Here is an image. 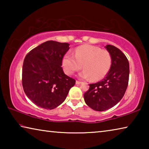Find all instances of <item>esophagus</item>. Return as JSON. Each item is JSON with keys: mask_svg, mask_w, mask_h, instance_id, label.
Segmentation results:
<instances>
[{"mask_svg": "<svg viewBox=\"0 0 149 149\" xmlns=\"http://www.w3.org/2000/svg\"><path fill=\"white\" fill-rule=\"evenodd\" d=\"M81 83V82L79 81H78V80H76V81H75V84H76L77 85H79Z\"/></svg>", "mask_w": 149, "mask_h": 149, "instance_id": "obj_1", "label": "esophagus"}]
</instances>
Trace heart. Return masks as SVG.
Returning <instances> with one entry per match:
<instances>
[{
  "label": "heart",
  "mask_w": 149,
  "mask_h": 149,
  "mask_svg": "<svg viewBox=\"0 0 149 149\" xmlns=\"http://www.w3.org/2000/svg\"><path fill=\"white\" fill-rule=\"evenodd\" d=\"M75 56L71 54L64 55L62 65L67 74L71 75L81 69L79 76L84 79L91 78L99 81L108 74L112 64L111 54L107 50L91 45L78 47L75 50Z\"/></svg>",
  "instance_id": "b5f03b06"
}]
</instances>
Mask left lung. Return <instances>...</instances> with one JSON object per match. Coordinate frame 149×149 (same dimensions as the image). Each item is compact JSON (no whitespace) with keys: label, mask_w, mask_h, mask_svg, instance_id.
<instances>
[{"label":"left lung","mask_w":149,"mask_h":149,"mask_svg":"<svg viewBox=\"0 0 149 149\" xmlns=\"http://www.w3.org/2000/svg\"><path fill=\"white\" fill-rule=\"evenodd\" d=\"M112 57L109 72L104 79L89 84L84 93V100L90 108L96 111H104L118 104L127 89L130 75V64L125 55L113 45L105 47Z\"/></svg>","instance_id":"left-lung-1"}]
</instances>
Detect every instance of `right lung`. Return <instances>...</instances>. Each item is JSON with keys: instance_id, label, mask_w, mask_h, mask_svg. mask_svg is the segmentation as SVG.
I'll return each mask as SVG.
<instances>
[{"instance_id": "add662e5", "label": "right lung", "mask_w": 149, "mask_h": 149, "mask_svg": "<svg viewBox=\"0 0 149 149\" xmlns=\"http://www.w3.org/2000/svg\"><path fill=\"white\" fill-rule=\"evenodd\" d=\"M69 43L48 41L32 49L24 60L22 85L27 97L38 107L53 109L66 98L75 80L61 67Z\"/></svg>"}]
</instances>
